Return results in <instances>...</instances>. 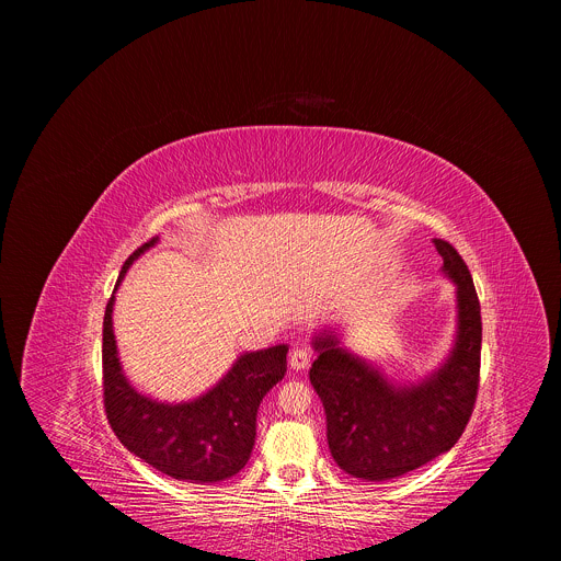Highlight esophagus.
<instances>
[{
  "label": "esophagus",
  "instance_id": "1",
  "mask_svg": "<svg viewBox=\"0 0 561 561\" xmlns=\"http://www.w3.org/2000/svg\"><path fill=\"white\" fill-rule=\"evenodd\" d=\"M310 359H312V353L306 346H297V348H293L288 364L293 370H306L310 366Z\"/></svg>",
  "mask_w": 561,
  "mask_h": 561
}]
</instances>
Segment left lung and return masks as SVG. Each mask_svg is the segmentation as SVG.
Wrapping results in <instances>:
<instances>
[{
    "label": "left lung",
    "instance_id": "8db88e82",
    "mask_svg": "<svg viewBox=\"0 0 561 561\" xmlns=\"http://www.w3.org/2000/svg\"><path fill=\"white\" fill-rule=\"evenodd\" d=\"M442 271L457 286V337L448 359L411 386L390 383L377 368L340 346L331 333L314 335L319 353L310 383L327 413V437L342 470L366 482L402 477L461 437L477 399L482 357V314L461 255L435 239Z\"/></svg>",
    "mask_w": 561,
    "mask_h": 561
}]
</instances>
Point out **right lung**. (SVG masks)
<instances>
[{"mask_svg": "<svg viewBox=\"0 0 561 561\" xmlns=\"http://www.w3.org/2000/svg\"><path fill=\"white\" fill-rule=\"evenodd\" d=\"M157 242L139 247L122 266L115 290L133 262ZM111 295L104 312V409L117 439L139 459L173 479L215 484L242 470L257 435V409L286 373L288 346L244 353L208 392L184 404H162L137 392L119 364Z\"/></svg>", "mask_w": 561, "mask_h": 561, "instance_id": "obj_1", "label": "right lung"}]
</instances>
